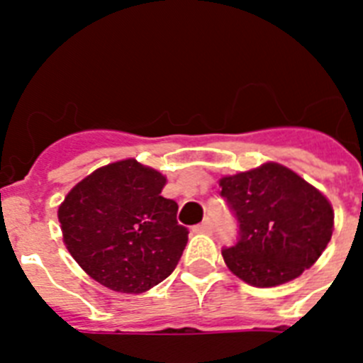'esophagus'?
Returning <instances> with one entry per match:
<instances>
[{
  "label": "esophagus",
  "instance_id": "34e87169",
  "mask_svg": "<svg viewBox=\"0 0 363 363\" xmlns=\"http://www.w3.org/2000/svg\"><path fill=\"white\" fill-rule=\"evenodd\" d=\"M192 230H194V233H205V234L213 233V221H211V220L201 221L200 225H196Z\"/></svg>",
  "mask_w": 363,
  "mask_h": 363
}]
</instances>
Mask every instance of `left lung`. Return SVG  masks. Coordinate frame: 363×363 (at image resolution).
<instances>
[{"label": "left lung", "instance_id": "left-lung-1", "mask_svg": "<svg viewBox=\"0 0 363 363\" xmlns=\"http://www.w3.org/2000/svg\"><path fill=\"white\" fill-rule=\"evenodd\" d=\"M238 220V242L221 256L227 267L255 287L298 278L331 242L335 213L318 189L280 163L220 179Z\"/></svg>", "mask_w": 363, "mask_h": 363}]
</instances>
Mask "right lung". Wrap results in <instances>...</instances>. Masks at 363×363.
Returning <instances> with one entry per match:
<instances>
[{
    "label": "right lung",
    "mask_w": 363,
    "mask_h": 363,
    "mask_svg": "<svg viewBox=\"0 0 363 363\" xmlns=\"http://www.w3.org/2000/svg\"><path fill=\"white\" fill-rule=\"evenodd\" d=\"M165 176L136 160L99 167L57 209L63 242L79 267L108 289L138 294L165 280L187 245Z\"/></svg>",
    "instance_id": "add662e5"
}]
</instances>
